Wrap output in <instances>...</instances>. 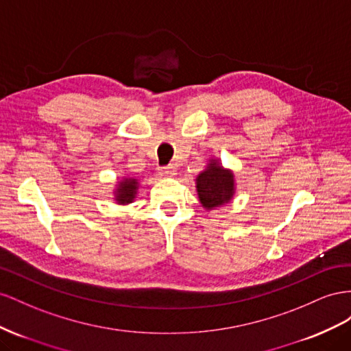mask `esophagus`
Listing matches in <instances>:
<instances>
[{"label":"esophagus","mask_w":351,"mask_h":351,"mask_svg":"<svg viewBox=\"0 0 351 351\" xmlns=\"http://www.w3.org/2000/svg\"><path fill=\"white\" fill-rule=\"evenodd\" d=\"M176 175V169L175 166H166L163 169H160V176L165 178H173Z\"/></svg>","instance_id":"obj_1"}]
</instances>
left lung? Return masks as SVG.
Returning a JSON list of instances; mask_svg holds the SVG:
<instances>
[{"mask_svg":"<svg viewBox=\"0 0 351 351\" xmlns=\"http://www.w3.org/2000/svg\"><path fill=\"white\" fill-rule=\"evenodd\" d=\"M198 202L207 212H212L232 202L237 191L234 170L226 169L219 158H208L206 169L195 178Z\"/></svg>","mask_w":351,"mask_h":351,"instance_id":"8db88e82","label":"left lung"}]
</instances>
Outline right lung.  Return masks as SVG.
<instances>
[{"label":"right lung","instance_id":"obj_1","mask_svg":"<svg viewBox=\"0 0 351 351\" xmlns=\"http://www.w3.org/2000/svg\"><path fill=\"white\" fill-rule=\"evenodd\" d=\"M139 189V179L134 176H122L117 179L113 189V199L119 206H128L135 202Z\"/></svg>","mask_w":351,"mask_h":351}]
</instances>
